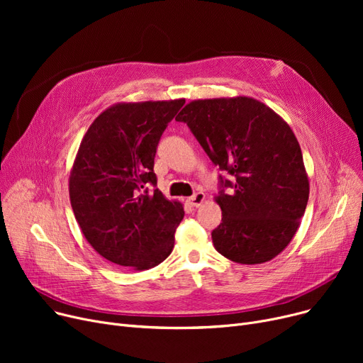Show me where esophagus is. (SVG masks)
<instances>
[{
	"instance_id": "1",
	"label": "esophagus",
	"mask_w": 363,
	"mask_h": 363,
	"mask_svg": "<svg viewBox=\"0 0 363 363\" xmlns=\"http://www.w3.org/2000/svg\"><path fill=\"white\" fill-rule=\"evenodd\" d=\"M204 199H206V196L203 193H196L193 197L186 199V203L191 206V207H200L203 204Z\"/></svg>"
}]
</instances>
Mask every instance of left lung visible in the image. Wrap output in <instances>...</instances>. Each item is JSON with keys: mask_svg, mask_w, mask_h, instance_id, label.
Returning a JSON list of instances; mask_svg holds the SVG:
<instances>
[{"mask_svg": "<svg viewBox=\"0 0 363 363\" xmlns=\"http://www.w3.org/2000/svg\"><path fill=\"white\" fill-rule=\"evenodd\" d=\"M211 160L234 177L222 181V223L215 249L233 262L259 264L277 257L296 235L309 200V178L290 125L262 101L238 97L188 103L177 116Z\"/></svg>", "mask_w": 363, "mask_h": 363, "instance_id": "left-lung-1", "label": "left lung"}]
</instances>
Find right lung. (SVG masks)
Here are the masks:
<instances>
[{
  "mask_svg": "<svg viewBox=\"0 0 363 363\" xmlns=\"http://www.w3.org/2000/svg\"><path fill=\"white\" fill-rule=\"evenodd\" d=\"M185 100L116 103L89 125L70 170L76 222L92 249L133 271L151 269L174 250L184 207L156 186L155 156Z\"/></svg>",
  "mask_w": 363,
  "mask_h": 363,
  "instance_id": "1",
  "label": "right lung"
}]
</instances>
